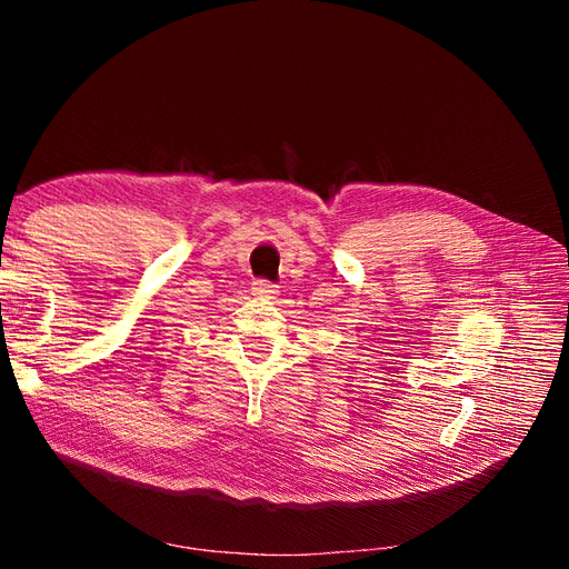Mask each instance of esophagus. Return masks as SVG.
I'll use <instances>...</instances> for the list:
<instances>
[{
    "mask_svg": "<svg viewBox=\"0 0 569 569\" xmlns=\"http://www.w3.org/2000/svg\"><path fill=\"white\" fill-rule=\"evenodd\" d=\"M251 291L256 297H268L272 299L274 295H278V284L270 282V280H253L251 282Z\"/></svg>",
    "mask_w": 569,
    "mask_h": 569,
    "instance_id": "34e87169",
    "label": "esophagus"
}]
</instances>
